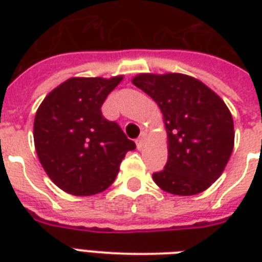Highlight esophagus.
<instances>
[{
  "label": "esophagus",
  "mask_w": 262,
  "mask_h": 262,
  "mask_svg": "<svg viewBox=\"0 0 262 262\" xmlns=\"http://www.w3.org/2000/svg\"><path fill=\"white\" fill-rule=\"evenodd\" d=\"M143 144H144V136L139 137V139H137V140H136L137 148H142V147H143Z\"/></svg>",
  "instance_id": "esophagus-1"
}]
</instances>
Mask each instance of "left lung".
Instances as JSON below:
<instances>
[{
  "label": "left lung",
  "instance_id": "8db88e82",
  "mask_svg": "<svg viewBox=\"0 0 262 262\" xmlns=\"http://www.w3.org/2000/svg\"><path fill=\"white\" fill-rule=\"evenodd\" d=\"M132 82L159 105L168 160L153 174L163 191L189 196L206 191L225 171L234 146L233 118L225 101L202 81L181 73H140Z\"/></svg>",
  "mask_w": 262,
  "mask_h": 262
}]
</instances>
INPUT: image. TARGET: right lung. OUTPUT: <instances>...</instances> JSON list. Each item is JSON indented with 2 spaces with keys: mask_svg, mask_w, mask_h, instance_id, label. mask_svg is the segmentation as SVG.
Instances as JSON below:
<instances>
[{
  "mask_svg": "<svg viewBox=\"0 0 262 262\" xmlns=\"http://www.w3.org/2000/svg\"><path fill=\"white\" fill-rule=\"evenodd\" d=\"M123 75L71 77L49 92L35 115L33 140L49 178L64 192L91 196L115 181L136 144L101 106Z\"/></svg>",
  "mask_w": 262,
  "mask_h": 262,
  "instance_id": "right-lung-1",
  "label": "right lung"
}]
</instances>
